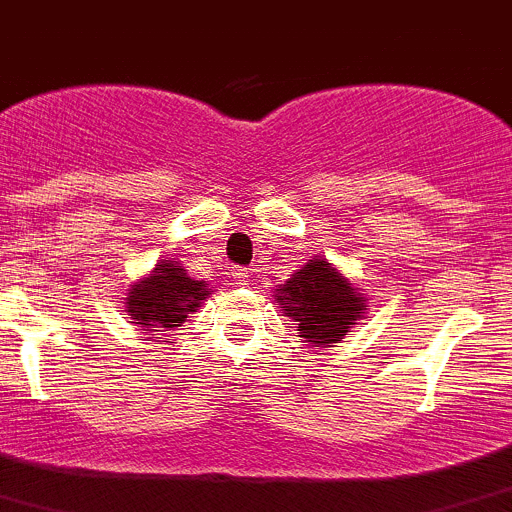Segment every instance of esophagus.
Instances as JSON below:
<instances>
[{
    "label": "esophagus",
    "instance_id": "esophagus-1",
    "mask_svg": "<svg viewBox=\"0 0 512 512\" xmlns=\"http://www.w3.org/2000/svg\"><path fill=\"white\" fill-rule=\"evenodd\" d=\"M232 277H235V285L240 287L250 285V270H235L232 272Z\"/></svg>",
    "mask_w": 512,
    "mask_h": 512
}]
</instances>
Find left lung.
<instances>
[{
    "label": "left lung",
    "mask_w": 512,
    "mask_h": 512,
    "mask_svg": "<svg viewBox=\"0 0 512 512\" xmlns=\"http://www.w3.org/2000/svg\"><path fill=\"white\" fill-rule=\"evenodd\" d=\"M272 297L310 347H332L360 325L367 312L360 287L320 255L292 272Z\"/></svg>",
    "instance_id": "8db88e82"
}]
</instances>
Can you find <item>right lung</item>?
Masks as SVG:
<instances>
[{
  "label": "right lung",
  "instance_id": "add662e5",
  "mask_svg": "<svg viewBox=\"0 0 512 512\" xmlns=\"http://www.w3.org/2000/svg\"><path fill=\"white\" fill-rule=\"evenodd\" d=\"M212 295L205 280H195L180 260L167 257L152 267L150 275L132 282L124 297V312L140 330L157 335L155 342H170L172 330L182 327L190 312H197Z\"/></svg>",
  "mask_w": 512,
  "mask_h": 512
}]
</instances>
